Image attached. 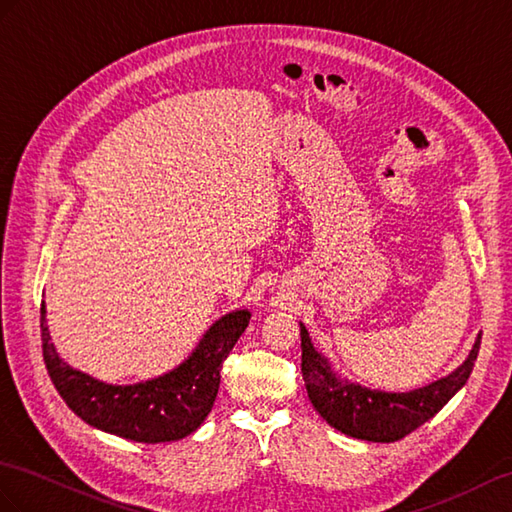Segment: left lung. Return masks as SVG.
Returning a JSON list of instances; mask_svg holds the SVG:
<instances>
[{
	"label": "left lung",
	"mask_w": 512,
	"mask_h": 512,
	"mask_svg": "<svg viewBox=\"0 0 512 512\" xmlns=\"http://www.w3.org/2000/svg\"><path fill=\"white\" fill-rule=\"evenodd\" d=\"M299 336L302 376L317 413L339 432L373 443L400 441L439 413L465 386L480 350L478 334L467 360L450 376L408 393H386L343 380L328 358L315 350L304 323H299Z\"/></svg>",
	"instance_id": "left-lung-1"
}]
</instances>
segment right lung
Returning a JSON list of instances; mask_svg holds the SVG:
<instances>
[{"instance_id":"obj_1","label":"right lung","mask_w":512,"mask_h":512,"mask_svg":"<svg viewBox=\"0 0 512 512\" xmlns=\"http://www.w3.org/2000/svg\"><path fill=\"white\" fill-rule=\"evenodd\" d=\"M41 304V341L49 378L62 400L89 426L136 443L180 441L213 410L223 360L245 332L249 310L223 315L182 365L136 384H106L69 367L56 352Z\"/></svg>"}]
</instances>
